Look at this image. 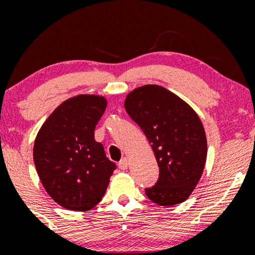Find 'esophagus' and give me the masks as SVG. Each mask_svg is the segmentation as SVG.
<instances>
[{"label": "esophagus", "mask_w": 255, "mask_h": 255, "mask_svg": "<svg viewBox=\"0 0 255 255\" xmlns=\"http://www.w3.org/2000/svg\"><path fill=\"white\" fill-rule=\"evenodd\" d=\"M128 164H129V162H128L127 158H122L119 162V168L121 169V170H126V169L128 168Z\"/></svg>", "instance_id": "34e87169"}]
</instances>
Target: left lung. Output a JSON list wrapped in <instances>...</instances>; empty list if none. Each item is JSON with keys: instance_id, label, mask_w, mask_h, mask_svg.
Returning <instances> with one entry per match:
<instances>
[{"instance_id": "obj_1", "label": "left lung", "mask_w": 255, "mask_h": 255, "mask_svg": "<svg viewBox=\"0 0 255 255\" xmlns=\"http://www.w3.org/2000/svg\"><path fill=\"white\" fill-rule=\"evenodd\" d=\"M125 108L150 141L159 166L156 184L145 189L147 198L160 206L183 203L194 191L206 163V134L197 113L158 85L131 91Z\"/></svg>"}]
</instances>
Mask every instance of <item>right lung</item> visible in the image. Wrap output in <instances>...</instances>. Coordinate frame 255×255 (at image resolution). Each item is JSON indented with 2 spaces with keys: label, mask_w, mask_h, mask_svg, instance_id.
<instances>
[{
  "label": "right lung",
  "mask_w": 255,
  "mask_h": 255,
  "mask_svg": "<svg viewBox=\"0 0 255 255\" xmlns=\"http://www.w3.org/2000/svg\"><path fill=\"white\" fill-rule=\"evenodd\" d=\"M107 108L102 96L79 95L58 105L38 131L33 160L48 194L64 209L89 211L104 197L115 163L95 140Z\"/></svg>",
  "instance_id": "add662e5"
}]
</instances>
